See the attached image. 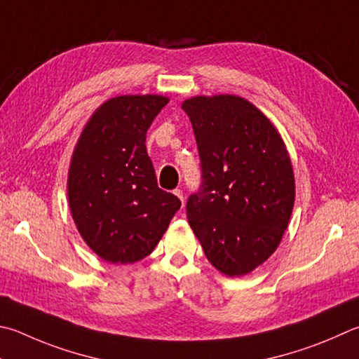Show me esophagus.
<instances>
[{
  "label": "esophagus",
  "instance_id": "34e87169",
  "mask_svg": "<svg viewBox=\"0 0 359 359\" xmlns=\"http://www.w3.org/2000/svg\"><path fill=\"white\" fill-rule=\"evenodd\" d=\"M174 194L182 201V207H184V202L185 201H184V193H182V190H179V188H177V190H174Z\"/></svg>",
  "mask_w": 359,
  "mask_h": 359
}]
</instances>
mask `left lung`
Segmentation results:
<instances>
[{
    "label": "left lung",
    "instance_id": "left-lung-1",
    "mask_svg": "<svg viewBox=\"0 0 359 359\" xmlns=\"http://www.w3.org/2000/svg\"><path fill=\"white\" fill-rule=\"evenodd\" d=\"M196 138L201 187L187 202L194 236L215 269L243 276L264 264L287 229L295 179L281 135L237 95L182 103Z\"/></svg>",
    "mask_w": 359,
    "mask_h": 359
}]
</instances>
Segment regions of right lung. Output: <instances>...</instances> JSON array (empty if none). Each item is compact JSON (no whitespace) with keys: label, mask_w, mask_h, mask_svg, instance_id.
Wrapping results in <instances>:
<instances>
[{"label":"right lung","mask_w":359,"mask_h":359,"mask_svg":"<svg viewBox=\"0 0 359 359\" xmlns=\"http://www.w3.org/2000/svg\"><path fill=\"white\" fill-rule=\"evenodd\" d=\"M163 95H119L95 109L72 155V218L97 256L133 264L158 245L180 199L158 188L146 133L166 107Z\"/></svg>","instance_id":"1"}]
</instances>
